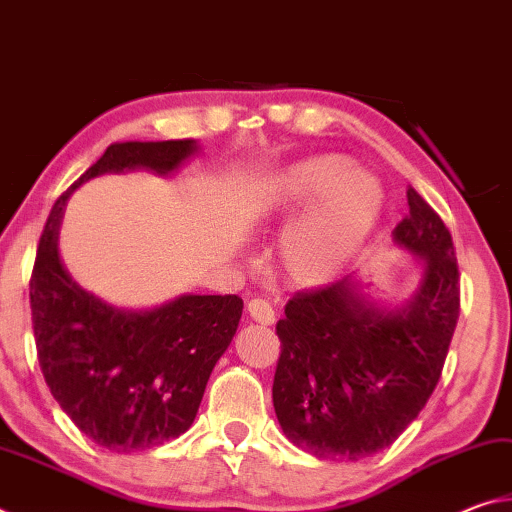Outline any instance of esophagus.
Here are the masks:
<instances>
[{
	"label": "esophagus",
	"instance_id": "34e87169",
	"mask_svg": "<svg viewBox=\"0 0 512 512\" xmlns=\"http://www.w3.org/2000/svg\"><path fill=\"white\" fill-rule=\"evenodd\" d=\"M248 314L253 320L262 325H273L275 323V311L268 305L264 298H253L248 302Z\"/></svg>",
	"mask_w": 512,
	"mask_h": 512
}]
</instances>
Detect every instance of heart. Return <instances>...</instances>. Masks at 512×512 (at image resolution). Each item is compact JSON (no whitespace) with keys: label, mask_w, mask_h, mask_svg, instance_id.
Masks as SVG:
<instances>
[{"label":"heart","mask_w":512,"mask_h":512,"mask_svg":"<svg viewBox=\"0 0 512 512\" xmlns=\"http://www.w3.org/2000/svg\"><path fill=\"white\" fill-rule=\"evenodd\" d=\"M316 198L318 205L284 241V262L302 282L332 275L368 237L381 210L379 189L341 155H318L277 173L264 187L262 210L280 219Z\"/></svg>","instance_id":"obj_1"}]
</instances>
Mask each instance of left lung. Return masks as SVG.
Wrapping results in <instances>:
<instances>
[{
	"label": "left lung",
	"mask_w": 512,
	"mask_h": 512,
	"mask_svg": "<svg viewBox=\"0 0 512 512\" xmlns=\"http://www.w3.org/2000/svg\"><path fill=\"white\" fill-rule=\"evenodd\" d=\"M406 201L393 237L422 264L409 302L377 307L343 277L298 291L275 325V415L291 443L318 458L359 461L393 445L443 375L461 311L454 241L413 187Z\"/></svg>",
	"instance_id": "1"
}]
</instances>
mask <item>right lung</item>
<instances>
[{"instance_id": "1", "label": "right lung", "mask_w": 512, "mask_h": 512, "mask_svg": "<svg viewBox=\"0 0 512 512\" xmlns=\"http://www.w3.org/2000/svg\"><path fill=\"white\" fill-rule=\"evenodd\" d=\"M194 151V140L110 144L51 207L29 280L38 363L51 395L85 436L119 454L164 445L192 427L244 300L180 296L151 311L110 307L65 273L58 225L85 180L137 167L164 176Z\"/></svg>"}]
</instances>
